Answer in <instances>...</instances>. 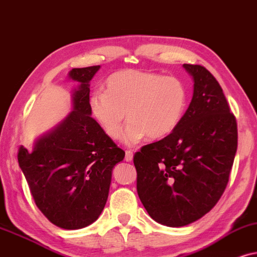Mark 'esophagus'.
<instances>
[{"mask_svg": "<svg viewBox=\"0 0 257 257\" xmlns=\"http://www.w3.org/2000/svg\"><path fill=\"white\" fill-rule=\"evenodd\" d=\"M133 154L132 150H125V156H124V160L126 161V162H131V161L133 160Z\"/></svg>", "mask_w": 257, "mask_h": 257, "instance_id": "1", "label": "esophagus"}]
</instances>
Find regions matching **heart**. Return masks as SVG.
Here are the masks:
<instances>
[{
  "instance_id": "obj_1",
  "label": "heart",
  "mask_w": 257,
  "mask_h": 257,
  "mask_svg": "<svg viewBox=\"0 0 257 257\" xmlns=\"http://www.w3.org/2000/svg\"><path fill=\"white\" fill-rule=\"evenodd\" d=\"M91 112L112 140L121 136L134 146L146 138L152 141L172 134L187 108V90L179 78L134 69L119 70L105 81L104 93L89 101Z\"/></svg>"
}]
</instances>
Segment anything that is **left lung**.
<instances>
[{"mask_svg":"<svg viewBox=\"0 0 257 257\" xmlns=\"http://www.w3.org/2000/svg\"><path fill=\"white\" fill-rule=\"evenodd\" d=\"M194 94L172 134L135 153L136 188L150 217L183 227L204 216L227 187L237 149V123L209 70L183 64Z\"/></svg>","mask_w":257,"mask_h":257,"instance_id":"obj_1","label":"left lung"}]
</instances>
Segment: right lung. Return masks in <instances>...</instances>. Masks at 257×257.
Here are the masks:
<instances>
[{
    "mask_svg": "<svg viewBox=\"0 0 257 257\" xmlns=\"http://www.w3.org/2000/svg\"><path fill=\"white\" fill-rule=\"evenodd\" d=\"M100 66L74 68L69 76L80 82L73 94L74 111L33 150L17 153L37 208L62 229H81L96 221L107 202L111 170L124 152L91 117L89 81Z\"/></svg>",
    "mask_w": 257,
    "mask_h": 257,
    "instance_id": "right-lung-1",
    "label": "right lung"
}]
</instances>
